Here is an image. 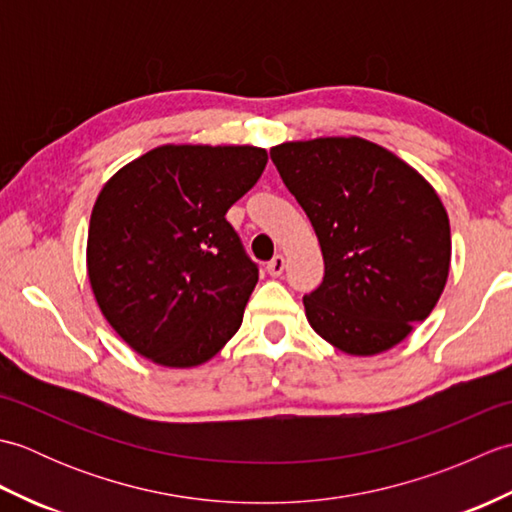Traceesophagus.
<instances>
[{
    "label": "esophagus",
    "instance_id": "esophagus-1",
    "mask_svg": "<svg viewBox=\"0 0 512 512\" xmlns=\"http://www.w3.org/2000/svg\"><path fill=\"white\" fill-rule=\"evenodd\" d=\"M284 268H286V257L284 255H275L268 262V273L273 277H279L281 273H284Z\"/></svg>",
    "mask_w": 512,
    "mask_h": 512
}]
</instances>
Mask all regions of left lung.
Here are the masks:
<instances>
[{"mask_svg": "<svg viewBox=\"0 0 512 512\" xmlns=\"http://www.w3.org/2000/svg\"><path fill=\"white\" fill-rule=\"evenodd\" d=\"M270 160L321 244L323 281L303 297L314 332L356 356L400 343L447 284L451 231L438 193L356 136L284 143Z\"/></svg>", "mask_w": 512, "mask_h": 512, "instance_id": "left-lung-1", "label": "left lung"}]
</instances>
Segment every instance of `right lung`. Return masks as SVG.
Returning a JSON list of instances; mask_svg holds the SVG:
<instances>
[{
	"label": "right lung",
	"mask_w": 512,
	"mask_h": 512,
	"mask_svg": "<svg viewBox=\"0 0 512 512\" xmlns=\"http://www.w3.org/2000/svg\"><path fill=\"white\" fill-rule=\"evenodd\" d=\"M266 162V149L248 145H165L105 184L88 275L105 319L138 354L193 367L239 330L259 268L226 211Z\"/></svg>",
	"instance_id": "obj_1"
}]
</instances>
